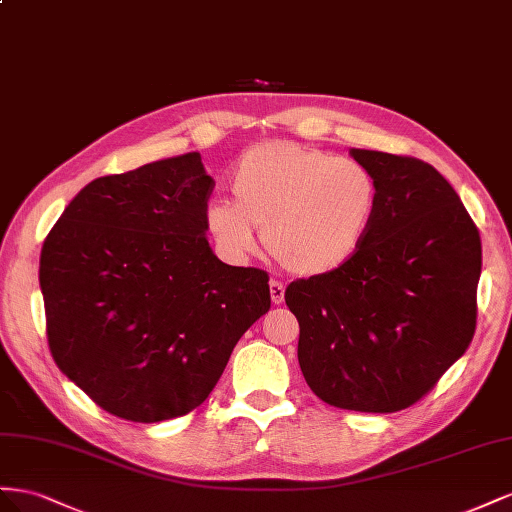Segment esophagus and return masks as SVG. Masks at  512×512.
Returning a JSON list of instances; mask_svg holds the SVG:
<instances>
[{
  "label": "esophagus",
  "mask_w": 512,
  "mask_h": 512,
  "mask_svg": "<svg viewBox=\"0 0 512 512\" xmlns=\"http://www.w3.org/2000/svg\"><path fill=\"white\" fill-rule=\"evenodd\" d=\"M270 298L274 304H283L285 300V285L281 281H270Z\"/></svg>",
  "instance_id": "obj_1"
}]
</instances>
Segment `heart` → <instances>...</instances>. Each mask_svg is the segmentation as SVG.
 Returning a JSON list of instances; mask_svg holds the SVG:
<instances>
[{
    "instance_id": "heart-1",
    "label": "heart",
    "mask_w": 512,
    "mask_h": 512,
    "mask_svg": "<svg viewBox=\"0 0 512 512\" xmlns=\"http://www.w3.org/2000/svg\"><path fill=\"white\" fill-rule=\"evenodd\" d=\"M236 203L210 201L203 212L218 253L244 261L264 233L270 255L298 276L341 268L367 240L377 182L356 160L291 141L248 148L231 173Z\"/></svg>"
}]
</instances>
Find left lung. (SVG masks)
Returning a JSON list of instances; mask_svg holds the SVG:
<instances>
[{"label": "left lung", "instance_id": "1", "mask_svg": "<svg viewBox=\"0 0 512 512\" xmlns=\"http://www.w3.org/2000/svg\"><path fill=\"white\" fill-rule=\"evenodd\" d=\"M377 182L367 240L341 268L289 283L306 384L341 410L414 405L472 343L483 264L478 229L425 160L352 150Z\"/></svg>", "mask_w": 512, "mask_h": 512}]
</instances>
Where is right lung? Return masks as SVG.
Returning <instances> with one entry per match:
<instances>
[{
  "label": "right lung",
  "mask_w": 512,
  "mask_h": 512,
  "mask_svg": "<svg viewBox=\"0 0 512 512\" xmlns=\"http://www.w3.org/2000/svg\"><path fill=\"white\" fill-rule=\"evenodd\" d=\"M212 188L199 152L105 175L68 203L42 244L51 356L113 416L193 412L270 309L268 272L212 253L203 221Z\"/></svg>",
  "instance_id": "1"
}]
</instances>
